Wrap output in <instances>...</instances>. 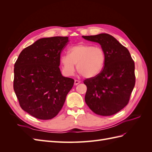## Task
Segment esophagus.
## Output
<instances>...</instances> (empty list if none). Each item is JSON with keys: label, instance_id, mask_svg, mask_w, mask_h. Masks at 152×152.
I'll return each instance as SVG.
<instances>
[{"label": "esophagus", "instance_id": "34e87169", "mask_svg": "<svg viewBox=\"0 0 152 152\" xmlns=\"http://www.w3.org/2000/svg\"><path fill=\"white\" fill-rule=\"evenodd\" d=\"M80 82V80H75V81H74V85L75 86H77V84H79V83Z\"/></svg>", "mask_w": 152, "mask_h": 152}]
</instances>
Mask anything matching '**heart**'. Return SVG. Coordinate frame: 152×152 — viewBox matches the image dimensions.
<instances>
[{"label": "heart", "mask_w": 152, "mask_h": 152, "mask_svg": "<svg viewBox=\"0 0 152 152\" xmlns=\"http://www.w3.org/2000/svg\"><path fill=\"white\" fill-rule=\"evenodd\" d=\"M106 61L104 49L89 44H81L71 47L68 54L61 56L62 70L66 76H72L77 69L85 78H93L102 72Z\"/></svg>", "instance_id": "obj_1"}]
</instances>
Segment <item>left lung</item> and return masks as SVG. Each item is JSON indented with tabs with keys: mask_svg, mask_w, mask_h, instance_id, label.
Masks as SVG:
<instances>
[{
	"mask_svg": "<svg viewBox=\"0 0 152 152\" xmlns=\"http://www.w3.org/2000/svg\"><path fill=\"white\" fill-rule=\"evenodd\" d=\"M98 42L106 54L104 66L99 75L87 79L85 102L96 114L112 115L128 104L136 82L134 62L128 49L107 34L82 36Z\"/></svg>",
	"mask_w": 152,
	"mask_h": 152,
	"instance_id": "obj_1",
	"label": "left lung"
}]
</instances>
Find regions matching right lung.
Wrapping results in <instances>:
<instances>
[{
  "label": "right lung",
  "mask_w": 152,
  "mask_h": 152,
  "mask_svg": "<svg viewBox=\"0 0 152 152\" xmlns=\"http://www.w3.org/2000/svg\"><path fill=\"white\" fill-rule=\"evenodd\" d=\"M68 37L42 38L22 50L15 64L13 88L21 108L37 118L56 117L74 80L59 68Z\"/></svg>",
  "instance_id": "add662e5"
}]
</instances>
